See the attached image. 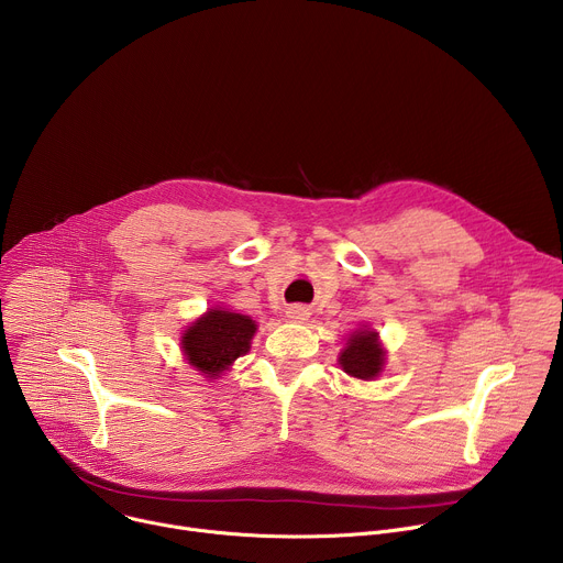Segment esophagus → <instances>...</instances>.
<instances>
[{
  "label": "esophagus",
  "mask_w": 563,
  "mask_h": 563,
  "mask_svg": "<svg viewBox=\"0 0 563 563\" xmlns=\"http://www.w3.org/2000/svg\"><path fill=\"white\" fill-rule=\"evenodd\" d=\"M285 316H287L289 323H302V320H307L309 311H307V307H302V305H291V307H287Z\"/></svg>",
  "instance_id": "obj_1"
}]
</instances>
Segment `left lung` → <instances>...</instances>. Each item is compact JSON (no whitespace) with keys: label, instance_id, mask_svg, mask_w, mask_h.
Returning a JSON list of instances; mask_svg holds the SVG:
<instances>
[{"label":"left lung","instance_id":"left-lung-1","mask_svg":"<svg viewBox=\"0 0 563 563\" xmlns=\"http://www.w3.org/2000/svg\"><path fill=\"white\" fill-rule=\"evenodd\" d=\"M341 367L361 380H372L383 372L385 350L378 341V332L369 328H361L350 334L345 350L339 356Z\"/></svg>","mask_w":563,"mask_h":563}]
</instances>
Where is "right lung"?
<instances>
[{
	"label": "right lung",
	"instance_id": "1",
	"mask_svg": "<svg viewBox=\"0 0 563 563\" xmlns=\"http://www.w3.org/2000/svg\"><path fill=\"white\" fill-rule=\"evenodd\" d=\"M256 323L250 316L209 309L183 334V352L202 376L218 378L229 365L250 352Z\"/></svg>",
	"mask_w": 563,
	"mask_h": 563
}]
</instances>
